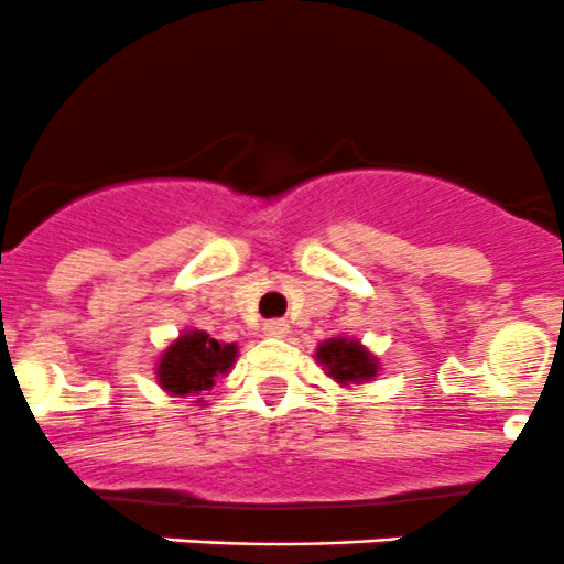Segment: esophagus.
Wrapping results in <instances>:
<instances>
[{
	"label": "esophagus",
	"instance_id": "1",
	"mask_svg": "<svg viewBox=\"0 0 564 564\" xmlns=\"http://www.w3.org/2000/svg\"><path fill=\"white\" fill-rule=\"evenodd\" d=\"M263 332L269 334V337H288L290 326H288V321H280V317H276V321H265Z\"/></svg>",
	"mask_w": 564,
	"mask_h": 564
}]
</instances>
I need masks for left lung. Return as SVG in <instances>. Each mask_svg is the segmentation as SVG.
Listing matches in <instances>:
<instances>
[{
    "label": "left lung",
    "instance_id": "1",
    "mask_svg": "<svg viewBox=\"0 0 564 564\" xmlns=\"http://www.w3.org/2000/svg\"><path fill=\"white\" fill-rule=\"evenodd\" d=\"M317 361L328 370V376L339 383L367 381L376 376V359L361 348L359 343H345V339H328L317 348Z\"/></svg>",
    "mask_w": 564,
    "mask_h": 564
}]
</instances>
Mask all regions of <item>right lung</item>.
<instances>
[{"instance_id":"1","label":"right lung","mask_w":564,"mask_h":564,"mask_svg":"<svg viewBox=\"0 0 564 564\" xmlns=\"http://www.w3.org/2000/svg\"><path fill=\"white\" fill-rule=\"evenodd\" d=\"M236 345L216 343L210 334H183L159 365V381L166 392L199 394L214 387V378L232 367Z\"/></svg>"}]
</instances>
